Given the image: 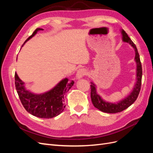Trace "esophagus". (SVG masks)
Segmentation results:
<instances>
[{
	"mask_svg": "<svg viewBox=\"0 0 153 153\" xmlns=\"http://www.w3.org/2000/svg\"><path fill=\"white\" fill-rule=\"evenodd\" d=\"M86 74H87L86 69H85L84 68L78 69L77 73H76V78H77V79H80V78H82V76H85Z\"/></svg>",
	"mask_w": 153,
	"mask_h": 153,
	"instance_id": "obj_1",
	"label": "esophagus"
}]
</instances>
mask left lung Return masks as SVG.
Here are the masks:
<instances>
[{"instance_id":"8db88e82","label":"left lung","mask_w":153,"mask_h":153,"mask_svg":"<svg viewBox=\"0 0 153 153\" xmlns=\"http://www.w3.org/2000/svg\"><path fill=\"white\" fill-rule=\"evenodd\" d=\"M121 33L123 35V41L124 42H126L130 44L135 51V60L137 63V82L135 86H134L133 91L126 98H124L117 103H112L105 101L101 98V97L100 95L97 94L96 85L93 83L91 82V98L92 104L94 105L96 108L102 111L103 112L109 114L121 112L124 110L128 108L129 106L131 105L136 101L138 94H139L141 88L142 68L139 53L138 52L135 45L134 44L131 39L129 38V37L126 33V32L124 30H122Z\"/></svg>"}]
</instances>
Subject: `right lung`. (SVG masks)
Masks as SVG:
<instances>
[{"label":"right lung","instance_id":"add662e5","mask_svg":"<svg viewBox=\"0 0 153 153\" xmlns=\"http://www.w3.org/2000/svg\"><path fill=\"white\" fill-rule=\"evenodd\" d=\"M43 29H36L32 34L27 39L22 47L37 32ZM15 78L17 93L25 109L32 115L45 119L53 118L62 112L66 106L64 104V95L75 83L73 80L69 81L66 78L52 90L43 94H35L25 89L24 82L20 79L16 73H15Z\"/></svg>","mask_w":153,"mask_h":153}]
</instances>
